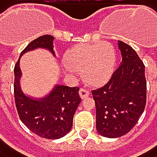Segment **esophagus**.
Masks as SVG:
<instances>
[{
  "label": "esophagus",
  "mask_w": 157,
  "mask_h": 157,
  "mask_svg": "<svg viewBox=\"0 0 157 157\" xmlns=\"http://www.w3.org/2000/svg\"><path fill=\"white\" fill-rule=\"evenodd\" d=\"M89 95H90V92H89L88 90H85V89H80V90H79V96H80L82 99L86 98V97L89 96Z\"/></svg>",
  "instance_id": "34e87169"
}]
</instances>
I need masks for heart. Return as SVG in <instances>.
<instances>
[{
    "instance_id": "1",
    "label": "heart",
    "mask_w": 157,
    "mask_h": 157,
    "mask_svg": "<svg viewBox=\"0 0 157 157\" xmlns=\"http://www.w3.org/2000/svg\"><path fill=\"white\" fill-rule=\"evenodd\" d=\"M64 63L67 75L79 71L85 83L100 87L109 80L114 72L116 53L113 46L107 42L79 44L65 52Z\"/></svg>"
}]
</instances>
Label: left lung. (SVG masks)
Here are the masks:
<instances>
[{
	"mask_svg": "<svg viewBox=\"0 0 157 157\" xmlns=\"http://www.w3.org/2000/svg\"><path fill=\"white\" fill-rule=\"evenodd\" d=\"M118 47L120 66L105 86L92 91L96 130L110 139L122 137L134 127L146 105L145 66L130 46L118 41Z\"/></svg>",
	"mask_w": 157,
	"mask_h": 157,
	"instance_id": "1",
	"label": "left lung"
}]
</instances>
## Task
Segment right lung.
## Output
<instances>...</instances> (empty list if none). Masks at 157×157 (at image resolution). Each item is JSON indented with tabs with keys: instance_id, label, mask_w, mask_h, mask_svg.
Wrapping results in <instances>:
<instances>
[{
	"instance_id": "1",
	"label": "right lung",
	"mask_w": 157,
	"mask_h": 157,
	"mask_svg": "<svg viewBox=\"0 0 157 157\" xmlns=\"http://www.w3.org/2000/svg\"><path fill=\"white\" fill-rule=\"evenodd\" d=\"M52 35H42L32 41L21 52L20 57L26 52L44 48L56 57ZM20 57L15 65L14 94L16 107L21 122L37 136L57 140L65 136L71 130L73 117L81 102L78 87L56 84L48 94L44 97H33L22 91L20 78Z\"/></svg>"
}]
</instances>
